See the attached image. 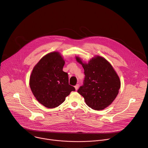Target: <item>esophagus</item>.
Instances as JSON below:
<instances>
[{
    "label": "esophagus",
    "mask_w": 148,
    "mask_h": 148,
    "mask_svg": "<svg viewBox=\"0 0 148 148\" xmlns=\"http://www.w3.org/2000/svg\"><path fill=\"white\" fill-rule=\"evenodd\" d=\"M78 87H79V84H77L76 86H75V90H78Z\"/></svg>",
    "instance_id": "1"
}]
</instances>
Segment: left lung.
Segmentation results:
<instances>
[{
    "instance_id": "obj_1",
    "label": "left lung",
    "mask_w": 148,
    "mask_h": 148,
    "mask_svg": "<svg viewBox=\"0 0 148 148\" xmlns=\"http://www.w3.org/2000/svg\"><path fill=\"white\" fill-rule=\"evenodd\" d=\"M82 65L85 78L77 92L83 96L87 106L95 110H102L110 106L119 94L121 82L111 64L106 59L95 56L88 63L75 56Z\"/></svg>"
}]
</instances>
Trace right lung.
I'll return each instance as SVG.
<instances>
[{
  "label": "right lung",
  "instance_id": "add662e5",
  "mask_svg": "<svg viewBox=\"0 0 148 148\" xmlns=\"http://www.w3.org/2000/svg\"><path fill=\"white\" fill-rule=\"evenodd\" d=\"M65 61L60 53H49L34 66L29 77V87L37 101L46 108L60 105L75 88L68 83L62 69Z\"/></svg>",
  "mask_w": 148,
  "mask_h": 148
}]
</instances>
